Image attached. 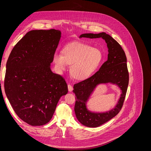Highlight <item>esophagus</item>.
<instances>
[{
	"instance_id": "1",
	"label": "esophagus",
	"mask_w": 151,
	"mask_h": 151,
	"mask_svg": "<svg viewBox=\"0 0 151 151\" xmlns=\"http://www.w3.org/2000/svg\"><path fill=\"white\" fill-rule=\"evenodd\" d=\"M68 91H69V92L71 93L72 91V90H73V87L71 85L68 84Z\"/></svg>"
}]
</instances>
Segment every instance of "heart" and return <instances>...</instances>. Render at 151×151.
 Masks as SVG:
<instances>
[{
    "label": "heart",
    "mask_w": 151,
    "mask_h": 151,
    "mask_svg": "<svg viewBox=\"0 0 151 151\" xmlns=\"http://www.w3.org/2000/svg\"><path fill=\"white\" fill-rule=\"evenodd\" d=\"M103 60L102 52L98 48L81 42L68 44L63 48L62 54L55 53L53 61L57 69L63 71L67 65L73 79L83 81L89 78L98 69Z\"/></svg>",
    "instance_id": "1"
}]
</instances>
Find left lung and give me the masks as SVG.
<instances>
[{"label":"left lung","instance_id":"8db88e82","mask_svg":"<svg viewBox=\"0 0 151 151\" xmlns=\"http://www.w3.org/2000/svg\"><path fill=\"white\" fill-rule=\"evenodd\" d=\"M101 38L107 44L108 54L106 62L93 76L76 84L73 90L76 96L74 111L77 119L86 127H98L112 119L121 110L129 81L127 57L120 44L104 32L98 34H82L79 36V38ZM108 83L115 85L121 91L120 98L116 106L106 112L89 111L87 103L93 91L98 85Z\"/></svg>","mask_w":151,"mask_h":151}]
</instances>
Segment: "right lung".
I'll return each mask as SVG.
<instances>
[{
	"label": "right lung",
	"instance_id": "add662e5",
	"mask_svg": "<svg viewBox=\"0 0 151 151\" xmlns=\"http://www.w3.org/2000/svg\"><path fill=\"white\" fill-rule=\"evenodd\" d=\"M61 34L55 29L28 32L7 62V98L17 115L31 126L49 122L59 99L68 93L65 80L50 68Z\"/></svg>",
	"mask_w": 151,
	"mask_h": 151
}]
</instances>
